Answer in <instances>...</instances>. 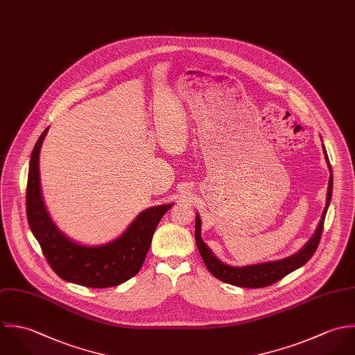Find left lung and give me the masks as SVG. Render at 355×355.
Instances as JSON below:
<instances>
[{"label":"left lung","instance_id":"left-lung-1","mask_svg":"<svg viewBox=\"0 0 355 355\" xmlns=\"http://www.w3.org/2000/svg\"><path fill=\"white\" fill-rule=\"evenodd\" d=\"M322 149H324L325 160H327L329 171H331L329 184H328V193H327V205H325L324 213L321 215V220H320L313 237L296 254H293L288 258L280 259V261L248 265V266H241V268L229 266V265L220 262L214 255L213 251L207 247V244L202 240V236H200L202 220H200L199 214H196V226H195L196 245L199 248V252L202 255L203 262L206 263L207 269L211 272L214 277H216L218 280H220L223 283L232 284V285L241 286V288H263V286H268V285L280 282L286 275H289L291 272L303 266L313 257V254L315 252V250L318 247V243L321 240V234H322V229H324V220H325L327 210H328L329 203H331L332 185H334L332 167H331V163H329V159H328V155H327V149H325L324 145H322Z\"/></svg>","mask_w":355,"mask_h":355}]
</instances>
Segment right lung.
<instances>
[{
	"label": "right lung",
	"mask_w": 355,
	"mask_h": 355,
	"mask_svg": "<svg viewBox=\"0 0 355 355\" xmlns=\"http://www.w3.org/2000/svg\"><path fill=\"white\" fill-rule=\"evenodd\" d=\"M49 128L44 130L31 153L26 209L30 229L55 273L70 283L89 288H108L128 282L141 269L152 236L171 205L144 210L118 239L103 245L72 241L53 223L46 211L40 184V150Z\"/></svg>",
	"instance_id": "1"
}]
</instances>
